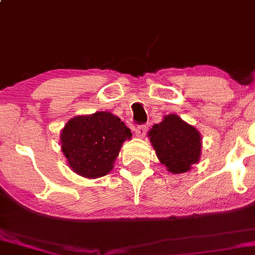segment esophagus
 <instances>
[{
  "mask_svg": "<svg viewBox=\"0 0 255 255\" xmlns=\"http://www.w3.org/2000/svg\"><path fill=\"white\" fill-rule=\"evenodd\" d=\"M146 131H147V127L146 126H139V127L135 129V135L140 139H143L146 135Z\"/></svg>",
  "mask_w": 255,
  "mask_h": 255,
  "instance_id": "34e87169",
  "label": "esophagus"
}]
</instances>
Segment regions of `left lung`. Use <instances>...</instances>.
Segmentation results:
<instances>
[{
  "mask_svg": "<svg viewBox=\"0 0 255 255\" xmlns=\"http://www.w3.org/2000/svg\"><path fill=\"white\" fill-rule=\"evenodd\" d=\"M148 137L159 161L168 172H188L201 159V133L176 114L165 115L160 124L148 131Z\"/></svg>",
  "mask_w": 255,
  "mask_h": 255,
  "instance_id": "obj_1",
  "label": "left lung"
}]
</instances>
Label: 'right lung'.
<instances>
[{
  "label": "right lung",
  "instance_id": "right-lung-1",
  "mask_svg": "<svg viewBox=\"0 0 255 255\" xmlns=\"http://www.w3.org/2000/svg\"><path fill=\"white\" fill-rule=\"evenodd\" d=\"M130 139L129 128L110 112L75 116L60 131L61 151L70 168L90 179L108 174L124 142Z\"/></svg>",
  "mask_w": 255,
  "mask_h": 255
}]
</instances>
